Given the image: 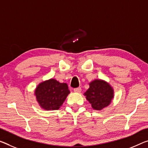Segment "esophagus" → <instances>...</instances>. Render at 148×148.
<instances>
[{
    "label": "esophagus",
    "mask_w": 148,
    "mask_h": 148,
    "mask_svg": "<svg viewBox=\"0 0 148 148\" xmlns=\"http://www.w3.org/2000/svg\"><path fill=\"white\" fill-rule=\"evenodd\" d=\"M74 91H75V92H76V93H80L81 92V91H82V89H81V88H74Z\"/></svg>",
    "instance_id": "obj_1"
}]
</instances>
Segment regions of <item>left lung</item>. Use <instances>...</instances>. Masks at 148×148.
Here are the masks:
<instances>
[{
    "label": "left lung",
    "instance_id": "left-lung-1",
    "mask_svg": "<svg viewBox=\"0 0 148 148\" xmlns=\"http://www.w3.org/2000/svg\"><path fill=\"white\" fill-rule=\"evenodd\" d=\"M90 88L84 95L94 110L100 111L111 104L114 97V90L106 81L94 79L89 84Z\"/></svg>",
    "mask_w": 148,
    "mask_h": 148
}]
</instances>
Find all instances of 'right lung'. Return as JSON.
<instances>
[{"mask_svg":"<svg viewBox=\"0 0 148 148\" xmlns=\"http://www.w3.org/2000/svg\"><path fill=\"white\" fill-rule=\"evenodd\" d=\"M70 93L66 83H60L55 79L42 82L37 86L35 95L37 101L45 111L58 110Z\"/></svg>","mask_w":148,"mask_h":148,"instance_id":"right-lung-1","label":"right lung"}]
</instances>
